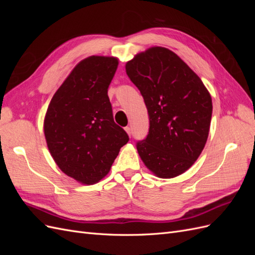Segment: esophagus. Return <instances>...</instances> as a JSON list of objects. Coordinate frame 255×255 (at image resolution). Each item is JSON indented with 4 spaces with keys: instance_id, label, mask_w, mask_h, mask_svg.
Masks as SVG:
<instances>
[{
    "instance_id": "esophagus-1",
    "label": "esophagus",
    "mask_w": 255,
    "mask_h": 255,
    "mask_svg": "<svg viewBox=\"0 0 255 255\" xmlns=\"http://www.w3.org/2000/svg\"><path fill=\"white\" fill-rule=\"evenodd\" d=\"M126 132L128 133V136H130V134H132V128H130L129 127H127V128H126Z\"/></svg>"
}]
</instances>
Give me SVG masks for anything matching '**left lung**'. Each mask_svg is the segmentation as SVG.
<instances>
[{
    "label": "left lung",
    "mask_w": 255,
    "mask_h": 255,
    "mask_svg": "<svg viewBox=\"0 0 255 255\" xmlns=\"http://www.w3.org/2000/svg\"><path fill=\"white\" fill-rule=\"evenodd\" d=\"M143 97L150 128L137 151L160 179H172L195 164L210 133L213 104L201 79L174 52L152 47L126 64Z\"/></svg>",
    "instance_id": "obj_1"
}]
</instances>
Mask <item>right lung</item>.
Masks as SVG:
<instances>
[{
	"mask_svg": "<svg viewBox=\"0 0 255 255\" xmlns=\"http://www.w3.org/2000/svg\"><path fill=\"white\" fill-rule=\"evenodd\" d=\"M118 64L114 56L81 60L54 94L44 116V137L54 161L81 184L101 181L128 141L114 121L107 96Z\"/></svg>",
	"mask_w": 255,
	"mask_h": 255,
	"instance_id": "1",
	"label": "right lung"
}]
</instances>
